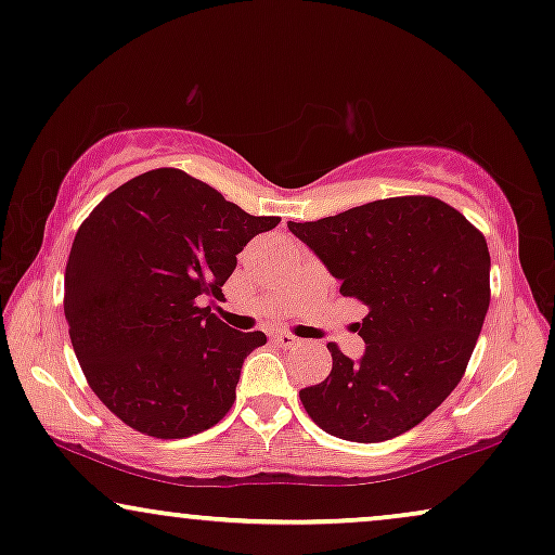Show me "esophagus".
Here are the masks:
<instances>
[{"label": "esophagus", "instance_id": "obj_1", "mask_svg": "<svg viewBox=\"0 0 555 555\" xmlns=\"http://www.w3.org/2000/svg\"><path fill=\"white\" fill-rule=\"evenodd\" d=\"M272 341L280 344V347H285V349H293V347H298V344H300V339H295V336L287 334V331H278V334L272 336Z\"/></svg>", "mask_w": 555, "mask_h": 555}]
</instances>
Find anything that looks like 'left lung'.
<instances>
[{"instance_id": "1", "label": "left lung", "mask_w": 555, "mask_h": 555, "mask_svg": "<svg viewBox=\"0 0 555 555\" xmlns=\"http://www.w3.org/2000/svg\"><path fill=\"white\" fill-rule=\"evenodd\" d=\"M287 229L315 251L341 295L370 308L366 349L328 344L331 374L300 390L315 426L379 443L428 418L462 383L489 308V249L464 214L434 196H400Z\"/></svg>"}]
</instances>
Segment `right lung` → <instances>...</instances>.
Listing matches in <instances>:
<instances>
[{
  "label": "right lung",
  "instance_id": "1",
  "mask_svg": "<svg viewBox=\"0 0 555 555\" xmlns=\"http://www.w3.org/2000/svg\"><path fill=\"white\" fill-rule=\"evenodd\" d=\"M278 224L189 172L157 168L78 227L63 311L89 387L121 423L189 438L229 413L244 359L268 336L229 328L201 304L224 298L236 255Z\"/></svg>",
  "mask_w": 555,
  "mask_h": 555
}]
</instances>
